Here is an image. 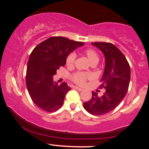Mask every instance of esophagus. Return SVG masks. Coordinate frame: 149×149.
I'll return each instance as SVG.
<instances>
[{
    "label": "esophagus",
    "instance_id": "1",
    "mask_svg": "<svg viewBox=\"0 0 149 149\" xmlns=\"http://www.w3.org/2000/svg\"><path fill=\"white\" fill-rule=\"evenodd\" d=\"M73 88L76 89V90H78V91H83V89H82V88H78V87H76V86L73 87Z\"/></svg>",
    "mask_w": 149,
    "mask_h": 149
}]
</instances>
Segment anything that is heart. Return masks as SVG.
I'll use <instances>...</instances> for the list:
<instances>
[{
  "instance_id": "obj_1",
  "label": "heart",
  "mask_w": 149,
  "mask_h": 149,
  "mask_svg": "<svg viewBox=\"0 0 149 149\" xmlns=\"http://www.w3.org/2000/svg\"><path fill=\"white\" fill-rule=\"evenodd\" d=\"M83 54L86 56L89 61L91 64H97L99 61V56L97 52L94 49L88 48L83 50ZM75 59H76V54L75 53H71L67 58H66V65L68 66H72L74 64ZM90 77V75L88 73H85L83 72H78L74 73L72 76V80L74 83L78 85H83L86 80Z\"/></svg>"
}]
</instances>
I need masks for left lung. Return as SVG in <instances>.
<instances>
[{"mask_svg":"<svg viewBox=\"0 0 149 149\" xmlns=\"http://www.w3.org/2000/svg\"><path fill=\"white\" fill-rule=\"evenodd\" d=\"M100 49L105 58V67L101 86L106 92L99 97L92 92L91 100L83 103L87 111L93 115L100 116L116 109L127 93L130 81V67L124 54L115 45L109 42H92Z\"/></svg>","mask_w":149,"mask_h":149,"instance_id":"obj_1","label":"left lung"}]
</instances>
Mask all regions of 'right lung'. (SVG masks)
<instances>
[{
	"instance_id": "1",
	"label": "right lung",
	"mask_w": 149,
	"mask_h": 149,
	"mask_svg": "<svg viewBox=\"0 0 149 149\" xmlns=\"http://www.w3.org/2000/svg\"><path fill=\"white\" fill-rule=\"evenodd\" d=\"M84 45L64 37H51L40 42L31 53L26 69V87L31 98L40 109L55 111L64 103L71 88L54 81L57 70L64 66L69 54Z\"/></svg>"
}]
</instances>
